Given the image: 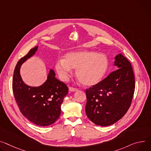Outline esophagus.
<instances>
[{"mask_svg":"<svg viewBox=\"0 0 151 151\" xmlns=\"http://www.w3.org/2000/svg\"><path fill=\"white\" fill-rule=\"evenodd\" d=\"M68 89H69L70 91H75L78 90V88H74V87H70L69 88H68Z\"/></svg>","mask_w":151,"mask_h":151,"instance_id":"esophagus-1","label":"esophagus"}]
</instances>
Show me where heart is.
Segmentation results:
<instances>
[{
  "instance_id": "b5f03b06",
  "label": "heart",
  "mask_w": 151,
  "mask_h": 151,
  "mask_svg": "<svg viewBox=\"0 0 151 151\" xmlns=\"http://www.w3.org/2000/svg\"><path fill=\"white\" fill-rule=\"evenodd\" d=\"M55 70L61 80L67 81L72 68L76 69V76L84 85H97L105 77L109 67V60L104 54L93 51L72 52L65 55L64 60L55 63Z\"/></svg>"
}]
</instances>
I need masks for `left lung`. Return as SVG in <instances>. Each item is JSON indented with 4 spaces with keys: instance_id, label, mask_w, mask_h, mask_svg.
<instances>
[{
    "instance_id": "left-lung-1",
    "label": "left lung",
    "mask_w": 151,
    "mask_h": 151,
    "mask_svg": "<svg viewBox=\"0 0 151 151\" xmlns=\"http://www.w3.org/2000/svg\"><path fill=\"white\" fill-rule=\"evenodd\" d=\"M118 69L86 89V113L94 124L106 127L120 120L129 108L135 90L131 64L122 54L115 57Z\"/></svg>"
}]
</instances>
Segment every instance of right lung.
<instances>
[{
	"instance_id": "add662e5",
	"label": "right lung",
	"mask_w": 151,
	"mask_h": 151,
	"mask_svg": "<svg viewBox=\"0 0 151 151\" xmlns=\"http://www.w3.org/2000/svg\"><path fill=\"white\" fill-rule=\"evenodd\" d=\"M38 46L31 49L17 63L12 79V91L22 114L34 124L45 127L53 124L61 114V106L68 88L55 78L50 69L45 83L39 87L24 83L20 69L22 64L35 54Z\"/></svg>"
}]
</instances>
